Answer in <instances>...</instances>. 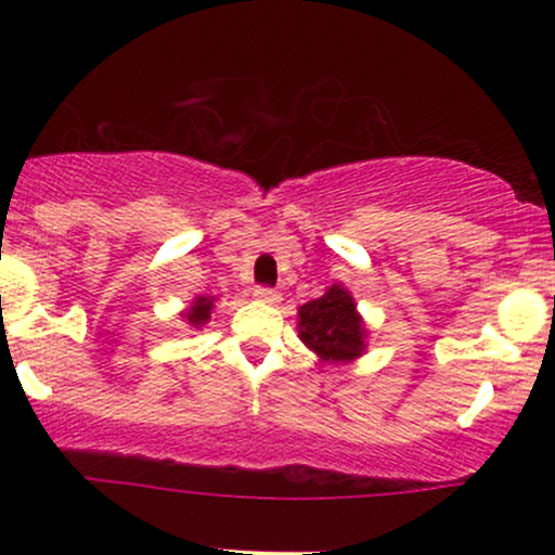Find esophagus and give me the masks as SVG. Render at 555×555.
I'll return each instance as SVG.
<instances>
[{"label":"esophagus","instance_id":"34e87169","mask_svg":"<svg viewBox=\"0 0 555 555\" xmlns=\"http://www.w3.org/2000/svg\"><path fill=\"white\" fill-rule=\"evenodd\" d=\"M253 297L260 299V302H269V305H276L279 299H282V295H279L276 289H271V286H256Z\"/></svg>","mask_w":555,"mask_h":555}]
</instances>
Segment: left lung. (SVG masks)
Here are the masks:
<instances>
[{
	"label": "left lung",
	"instance_id": "obj_1",
	"mask_svg": "<svg viewBox=\"0 0 555 555\" xmlns=\"http://www.w3.org/2000/svg\"><path fill=\"white\" fill-rule=\"evenodd\" d=\"M299 339L323 362H352L365 352V323L358 313L354 297L334 284L326 295L299 308Z\"/></svg>",
	"mask_w": 555,
	"mask_h": 555
}]
</instances>
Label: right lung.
Here are the masks:
<instances>
[{"label": "right lung", "mask_w": 555, "mask_h": 555, "mask_svg": "<svg viewBox=\"0 0 555 555\" xmlns=\"http://www.w3.org/2000/svg\"><path fill=\"white\" fill-rule=\"evenodd\" d=\"M211 310H214V297H195L193 305H190L188 310H184V321L190 323L193 328H201L203 323L211 321Z\"/></svg>", "instance_id": "obj_1"}]
</instances>
